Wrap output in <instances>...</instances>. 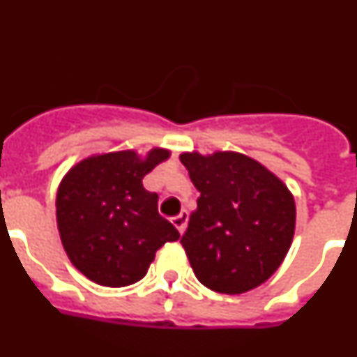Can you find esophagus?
Segmentation results:
<instances>
[{
	"label": "esophagus",
	"instance_id": "obj_1",
	"mask_svg": "<svg viewBox=\"0 0 357 357\" xmlns=\"http://www.w3.org/2000/svg\"><path fill=\"white\" fill-rule=\"evenodd\" d=\"M173 225L176 227V230H178L181 234H184L185 225H188V213H185V211H182V213L176 214V216L173 218Z\"/></svg>",
	"mask_w": 357,
	"mask_h": 357
}]
</instances>
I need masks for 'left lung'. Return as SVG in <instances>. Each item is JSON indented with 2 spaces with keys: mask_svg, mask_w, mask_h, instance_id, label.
Listing matches in <instances>:
<instances>
[{
  "mask_svg": "<svg viewBox=\"0 0 357 357\" xmlns=\"http://www.w3.org/2000/svg\"><path fill=\"white\" fill-rule=\"evenodd\" d=\"M181 162L200 193L181 239L197 279L225 295L266 282L295 234V198L288 185L238 151H184Z\"/></svg>",
  "mask_w": 357,
  "mask_h": 357,
  "instance_id": "1",
  "label": "left lung"
}]
</instances>
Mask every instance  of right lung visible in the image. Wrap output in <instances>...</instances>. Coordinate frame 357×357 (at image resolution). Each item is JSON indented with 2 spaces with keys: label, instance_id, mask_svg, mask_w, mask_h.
I'll return each mask as SVG.
<instances>
[{
  "label": "right lung",
  "instance_id": "1",
  "mask_svg": "<svg viewBox=\"0 0 357 357\" xmlns=\"http://www.w3.org/2000/svg\"><path fill=\"white\" fill-rule=\"evenodd\" d=\"M169 159L151 148L94 153L77 162L56 189V227L62 247L78 272L100 286L123 288L146 275L155 252L181 238L157 211V193L144 175Z\"/></svg>",
  "mask_w": 357,
  "mask_h": 357
}]
</instances>
